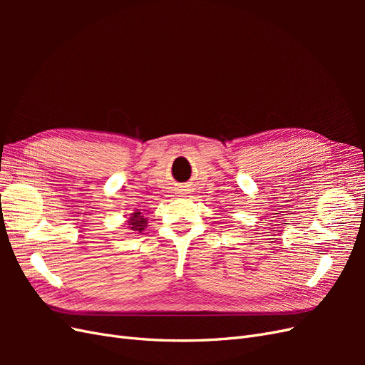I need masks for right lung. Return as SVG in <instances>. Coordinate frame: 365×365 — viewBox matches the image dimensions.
<instances>
[{
  "mask_svg": "<svg viewBox=\"0 0 365 365\" xmlns=\"http://www.w3.org/2000/svg\"><path fill=\"white\" fill-rule=\"evenodd\" d=\"M126 222L130 231H138V233H141V231L148 227V217H145V215H143L140 210H135L134 213H130Z\"/></svg>",
  "mask_w": 365,
  "mask_h": 365,
  "instance_id": "1",
  "label": "right lung"
}]
</instances>
